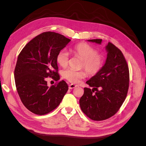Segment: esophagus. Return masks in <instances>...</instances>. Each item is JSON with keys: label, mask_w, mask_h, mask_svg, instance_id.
<instances>
[{"label": "esophagus", "mask_w": 146, "mask_h": 146, "mask_svg": "<svg viewBox=\"0 0 146 146\" xmlns=\"http://www.w3.org/2000/svg\"><path fill=\"white\" fill-rule=\"evenodd\" d=\"M78 85H74V84H70L69 85V89H74V88L77 87Z\"/></svg>", "instance_id": "34e87169"}]
</instances>
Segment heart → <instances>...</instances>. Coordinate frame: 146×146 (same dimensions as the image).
I'll return each mask as SVG.
<instances>
[{"mask_svg": "<svg viewBox=\"0 0 146 146\" xmlns=\"http://www.w3.org/2000/svg\"><path fill=\"white\" fill-rule=\"evenodd\" d=\"M73 53L83 60L81 68L86 70L88 74L94 76L98 74L104 64V57L98 52L96 48L89 44L80 42L73 48ZM69 59V54L66 49L61 50L56 56V62L63 68L68 66ZM86 71L81 70L76 71L72 69H67L62 72V76L66 80L73 83H77L82 79L86 77Z\"/></svg>", "mask_w": 146, "mask_h": 146, "instance_id": "1", "label": "heart"}]
</instances>
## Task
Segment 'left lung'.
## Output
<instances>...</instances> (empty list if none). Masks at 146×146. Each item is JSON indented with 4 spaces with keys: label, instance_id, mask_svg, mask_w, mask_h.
I'll return each instance as SVG.
<instances>
[{
    "label": "left lung",
    "instance_id": "1",
    "mask_svg": "<svg viewBox=\"0 0 146 146\" xmlns=\"http://www.w3.org/2000/svg\"><path fill=\"white\" fill-rule=\"evenodd\" d=\"M88 41L100 44L102 39ZM105 48L108 54L105 64L86 82L93 89L84 88V94L79 101L82 111L92 120L98 121L111 117L118 111L129 86V66L122 52L111 42ZM99 87L100 90H98Z\"/></svg>",
    "mask_w": 146,
    "mask_h": 146
}]
</instances>
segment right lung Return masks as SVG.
Masks as SVG:
<instances>
[{
  "instance_id": "add662e5",
  "label": "right lung",
  "mask_w": 146,
  "mask_h": 146,
  "mask_svg": "<svg viewBox=\"0 0 146 146\" xmlns=\"http://www.w3.org/2000/svg\"><path fill=\"white\" fill-rule=\"evenodd\" d=\"M70 39L58 33L46 32L35 37L23 48L15 69L16 87L29 111L44 115L60 105L68 90L64 80L50 87L46 78L60 80L56 56Z\"/></svg>"
}]
</instances>
